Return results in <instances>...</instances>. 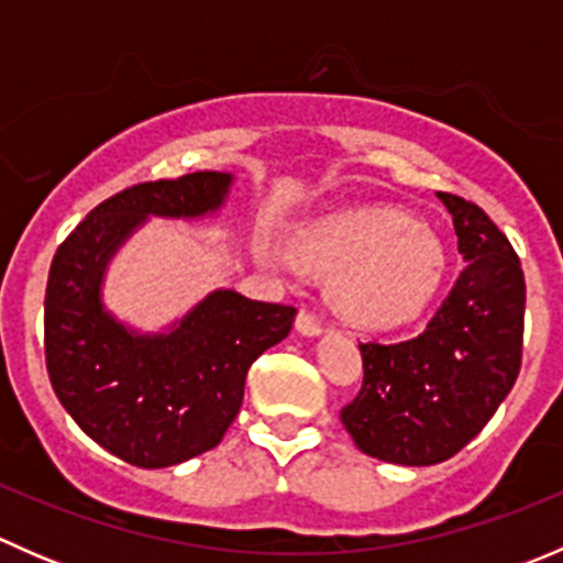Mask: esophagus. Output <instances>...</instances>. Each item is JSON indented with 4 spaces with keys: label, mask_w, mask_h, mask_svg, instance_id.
Returning a JSON list of instances; mask_svg holds the SVG:
<instances>
[{
    "label": "esophagus",
    "mask_w": 563,
    "mask_h": 563,
    "mask_svg": "<svg viewBox=\"0 0 563 563\" xmlns=\"http://www.w3.org/2000/svg\"><path fill=\"white\" fill-rule=\"evenodd\" d=\"M297 332L305 334V338H316V334H321V318L310 313V310H299Z\"/></svg>",
    "instance_id": "obj_1"
}]
</instances>
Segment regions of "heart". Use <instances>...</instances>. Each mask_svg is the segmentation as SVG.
<instances>
[{
  "label": "heart",
  "mask_w": 563,
  "mask_h": 563,
  "mask_svg": "<svg viewBox=\"0 0 563 563\" xmlns=\"http://www.w3.org/2000/svg\"><path fill=\"white\" fill-rule=\"evenodd\" d=\"M305 264L332 275L334 308L360 327L389 329L428 310L444 283L439 236L395 209L323 218L297 242Z\"/></svg>",
  "instance_id": "b5f03b06"
}]
</instances>
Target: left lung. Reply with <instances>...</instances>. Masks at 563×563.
Wrapping results in <instances>:
<instances>
[{"instance_id":"left-lung-1","label":"left lung","mask_w":563,"mask_h":563,"mask_svg":"<svg viewBox=\"0 0 563 563\" xmlns=\"http://www.w3.org/2000/svg\"><path fill=\"white\" fill-rule=\"evenodd\" d=\"M465 261L422 334L360 343L362 389L340 411L365 455L435 465L457 455L515 387L523 360L526 280L520 258L476 203L439 192Z\"/></svg>"}]
</instances>
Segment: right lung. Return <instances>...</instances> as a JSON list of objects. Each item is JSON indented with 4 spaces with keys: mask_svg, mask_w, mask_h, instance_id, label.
I'll return each instance as SVG.
<instances>
[{
    "mask_svg": "<svg viewBox=\"0 0 563 563\" xmlns=\"http://www.w3.org/2000/svg\"><path fill=\"white\" fill-rule=\"evenodd\" d=\"M231 174L141 181L92 209L51 261L45 367L78 428L119 460L168 468L223 441L250 365L291 332L297 308L231 288L203 297L168 332L141 334L103 305L108 261L146 218H203L223 207Z\"/></svg>",
    "mask_w": 563,
    "mask_h": 563,
    "instance_id": "1",
    "label": "right lung"
}]
</instances>
